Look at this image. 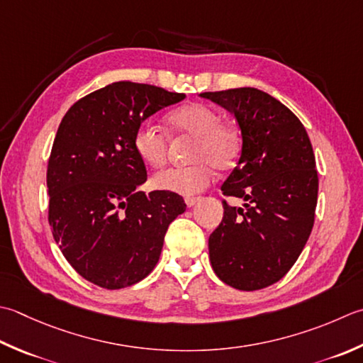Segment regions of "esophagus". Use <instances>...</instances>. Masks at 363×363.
<instances>
[{
  "label": "esophagus",
  "mask_w": 363,
  "mask_h": 363,
  "mask_svg": "<svg viewBox=\"0 0 363 363\" xmlns=\"http://www.w3.org/2000/svg\"><path fill=\"white\" fill-rule=\"evenodd\" d=\"M198 200H200V198H198V196H187L186 198L187 208H194V206L198 203Z\"/></svg>",
  "instance_id": "1"
}]
</instances>
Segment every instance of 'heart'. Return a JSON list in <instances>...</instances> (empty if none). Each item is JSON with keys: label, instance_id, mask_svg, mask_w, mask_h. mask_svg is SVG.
Masks as SVG:
<instances>
[{"label": "heart", "instance_id": "heart-1", "mask_svg": "<svg viewBox=\"0 0 363 363\" xmlns=\"http://www.w3.org/2000/svg\"><path fill=\"white\" fill-rule=\"evenodd\" d=\"M168 124L179 135L195 138L189 167L168 168L154 174L152 186L169 194L191 196L204 190L214 179L216 167H231L239 154V137L223 124L220 113L204 104H189L168 116ZM133 149L147 167L159 168L167 160V137L157 125L143 123L133 135Z\"/></svg>", "mask_w": 363, "mask_h": 363}]
</instances>
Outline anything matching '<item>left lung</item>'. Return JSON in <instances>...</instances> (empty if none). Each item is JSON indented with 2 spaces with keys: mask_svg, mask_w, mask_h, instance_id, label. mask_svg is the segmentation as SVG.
<instances>
[{
  "mask_svg": "<svg viewBox=\"0 0 363 363\" xmlns=\"http://www.w3.org/2000/svg\"><path fill=\"white\" fill-rule=\"evenodd\" d=\"M231 111L240 129L238 167L223 195V218L209 236L216 275L240 291L274 285L299 258L313 228L318 172L307 130L293 111L257 88L200 94Z\"/></svg>",
  "mask_w": 363,
  "mask_h": 363,
  "instance_id": "left-lung-1",
  "label": "left lung"
}]
</instances>
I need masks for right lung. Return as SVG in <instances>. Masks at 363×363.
I'll use <instances>...</instances> for the list:
<instances>
[{
    "mask_svg": "<svg viewBox=\"0 0 363 363\" xmlns=\"http://www.w3.org/2000/svg\"><path fill=\"white\" fill-rule=\"evenodd\" d=\"M186 99L159 86L116 82L70 106L47 169L48 222L61 252L83 279L105 289L132 286L160 258L182 196L138 190L147 179L133 135L154 113Z\"/></svg>",
    "mask_w": 363,
    "mask_h": 363,
    "instance_id": "right-lung-1",
    "label": "right lung"
}]
</instances>
